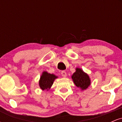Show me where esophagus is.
Returning a JSON list of instances; mask_svg holds the SVG:
<instances>
[{
  "instance_id": "obj_1",
  "label": "esophagus",
  "mask_w": 122,
  "mask_h": 122,
  "mask_svg": "<svg viewBox=\"0 0 122 122\" xmlns=\"http://www.w3.org/2000/svg\"><path fill=\"white\" fill-rule=\"evenodd\" d=\"M61 75H62V76L64 77H66V73L65 71H62L61 73Z\"/></svg>"
}]
</instances>
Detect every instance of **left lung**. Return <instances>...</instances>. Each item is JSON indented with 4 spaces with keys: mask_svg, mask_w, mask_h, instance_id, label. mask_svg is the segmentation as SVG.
Listing matches in <instances>:
<instances>
[{
    "mask_svg": "<svg viewBox=\"0 0 122 122\" xmlns=\"http://www.w3.org/2000/svg\"><path fill=\"white\" fill-rule=\"evenodd\" d=\"M72 79L76 86L82 91L86 89L91 85L89 76L80 68L76 69V72L72 76Z\"/></svg>",
    "mask_w": 122,
    "mask_h": 122,
    "instance_id": "8db88e82",
    "label": "left lung"
}]
</instances>
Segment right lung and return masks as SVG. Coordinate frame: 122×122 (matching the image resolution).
Wrapping results in <instances>:
<instances>
[{"label": "right lung", "mask_w": 122, "mask_h": 122, "mask_svg": "<svg viewBox=\"0 0 122 122\" xmlns=\"http://www.w3.org/2000/svg\"><path fill=\"white\" fill-rule=\"evenodd\" d=\"M58 77L53 74H50L44 71L41 76L40 80L39 81V85L41 89L42 90L48 91L51 88V85L54 82V80Z\"/></svg>", "instance_id": "obj_1"}]
</instances>
